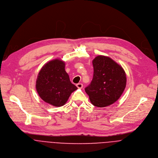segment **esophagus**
I'll return each mask as SVG.
<instances>
[{"mask_svg":"<svg viewBox=\"0 0 158 158\" xmlns=\"http://www.w3.org/2000/svg\"><path fill=\"white\" fill-rule=\"evenodd\" d=\"M77 86L78 88H82L83 85L82 83H78V84H77Z\"/></svg>","mask_w":158,"mask_h":158,"instance_id":"esophagus-1","label":"esophagus"}]
</instances>
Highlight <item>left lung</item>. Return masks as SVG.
I'll use <instances>...</instances> for the list:
<instances>
[{
  "mask_svg": "<svg viewBox=\"0 0 158 158\" xmlns=\"http://www.w3.org/2000/svg\"><path fill=\"white\" fill-rule=\"evenodd\" d=\"M92 63L93 77L91 83L85 88V92L94 106L101 108L110 106L120 98L125 89V72L108 56L98 55Z\"/></svg>",
  "mask_w": 158,
  "mask_h": 158,
  "instance_id": "left-lung-1",
  "label": "left lung"
}]
</instances>
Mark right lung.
I'll return each instance as SVG.
<instances>
[{
    "label": "right lung",
    "instance_id": "right-lung-1",
    "mask_svg": "<svg viewBox=\"0 0 158 158\" xmlns=\"http://www.w3.org/2000/svg\"><path fill=\"white\" fill-rule=\"evenodd\" d=\"M65 61L56 58L45 64L39 72L36 89L39 97L54 106H64L77 87L72 84L65 70Z\"/></svg>",
    "mask_w": 158,
    "mask_h": 158
}]
</instances>
